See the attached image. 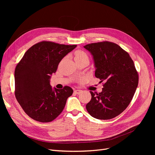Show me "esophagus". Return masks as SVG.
I'll list each match as a JSON object with an SVG mask.
<instances>
[{
	"instance_id": "obj_1",
	"label": "esophagus",
	"mask_w": 155,
	"mask_h": 155,
	"mask_svg": "<svg viewBox=\"0 0 155 155\" xmlns=\"http://www.w3.org/2000/svg\"><path fill=\"white\" fill-rule=\"evenodd\" d=\"M74 92H75V94H80L82 92V91H81V90H75V91H74Z\"/></svg>"
}]
</instances>
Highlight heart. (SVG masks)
<instances>
[{
  "label": "heart",
  "mask_w": 155,
  "mask_h": 155,
  "mask_svg": "<svg viewBox=\"0 0 155 155\" xmlns=\"http://www.w3.org/2000/svg\"><path fill=\"white\" fill-rule=\"evenodd\" d=\"M75 58H88V56L87 54L81 50H78L75 52Z\"/></svg>",
  "instance_id": "obj_1"
}]
</instances>
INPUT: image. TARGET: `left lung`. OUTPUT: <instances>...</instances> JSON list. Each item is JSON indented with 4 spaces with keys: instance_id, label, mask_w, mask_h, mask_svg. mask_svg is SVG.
Returning a JSON list of instances; mask_svg holds the SVG:
<instances>
[{
    "instance_id": "left-lung-1",
    "label": "left lung",
    "mask_w": 155,
    "mask_h": 155,
    "mask_svg": "<svg viewBox=\"0 0 155 155\" xmlns=\"http://www.w3.org/2000/svg\"><path fill=\"white\" fill-rule=\"evenodd\" d=\"M84 47L92 55L95 76L105 82L101 93L91 92L92 99L86 109L94 118L112 119L127 108L136 92L139 77L134 62L116 43L103 41Z\"/></svg>"
}]
</instances>
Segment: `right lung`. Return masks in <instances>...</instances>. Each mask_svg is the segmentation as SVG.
<instances>
[{"mask_svg": "<svg viewBox=\"0 0 155 155\" xmlns=\"http://www.w3.org/2000/svg\"><path fill=\"white\" fill-rule=\"evenodd\" d=\"M77 45L41 41L24 54L14 72L15 95L27 114L35 120L49 123L63 111L73 91L68 86L52 88L50 78L61 60Z\"/></svg>", "mask_w": 155, "mask_h": 155, "instance_id": "right-lung-1", "label": "right lung"}]
</instances>
